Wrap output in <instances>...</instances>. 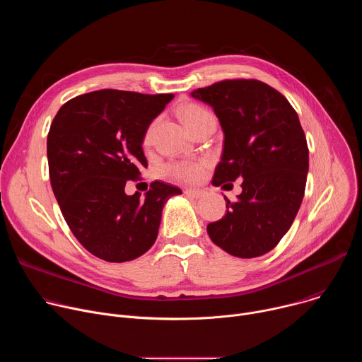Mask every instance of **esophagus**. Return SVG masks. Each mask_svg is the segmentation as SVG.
I'll use <instances>...</instances> for the list:
<instances>
[{
	"mask_svg": "<svg viewBox=\"0 0 362 362\" xmlns=\"http://www.w3.org/2000/svg\"><path fill=\"white\" fill-rule=\"evenodd\" d=\"M185 193H186V196H189V197H192V199H199V197H202V196L204 194V192H203L202 189H194V187L186 189Z\"/></svg>",
	"mask_w": 362,
	"mask_h": 362,
	"instance_id": "34e87169",
	"label": "esophagus"
}]
</instances>
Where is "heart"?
Masks as SVG:
<instances>
[{"label": "heart", "instance_id": "heart-1", "mask_svg": "<svg viewBox=\"0 0 362 362\" xmlns=\"http://www.w3.org/2000/svg\"><path fill=\"white\" fill-rule=\"evenodd\" d=\"M179 116L183 122V124L186 126V129H192L194 124L200 123L203 119L212 116L208 110L197 106V105H187L185 107L180 109ZM154 126L156 123H153L148 126V129L144 133V144H148L151 141V136L154 132ZM204 163L203 162H176V163H170L165 168V175L180 180V182H194L200 177L202 172H203Z\"/></svg>", "mask_w": 362, "mask_h": 362}]
</instances>
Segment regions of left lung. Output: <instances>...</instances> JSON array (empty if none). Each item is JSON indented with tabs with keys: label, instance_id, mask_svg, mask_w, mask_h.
Returning a JSON list of instances; mask_svg holds the SVG:
<instances>
[{
	"label": "left lung",
	"instance_id": "left-lung-1",
	"mask_svg": "<svg viewBox=\"0 0 362 362\" xmlns=\"http://www.w3.org/2000/svg\"><path fill=\"white\" fill-rule=\"evenodd\" d=\"M190 95L214 109L223 130L212 183L243 179L238 200L225 197L228 212L206 228L209 238L238 257L265 255L289 230L305 193L309 159L299 117L257 80H225Z\"/></svg>",
	"mask_w": 362,
	"mask_h": 362
}]
</instances>
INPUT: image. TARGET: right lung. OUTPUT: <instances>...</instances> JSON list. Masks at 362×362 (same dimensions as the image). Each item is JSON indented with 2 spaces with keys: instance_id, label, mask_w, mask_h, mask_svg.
Returning <instances> with one entry per match:
<instances>
[{
  "instance_id": "right-lung-1",
  "label": "right lung",
  "mask_w": 362,
  "mask_h": 362,
  "mask_svg": "<svg viewBox=\"0 0 362 362\" xmlns=\"http://www.w3.org/2000/svg\"><path fill=\"white\" fill-rule=\"evenodd\" d=\"M173 94L97 90L62 106L47 137L51 187L77 240L107 262H127L158 238L165 203L182 194L153 182L144 199L126 194L147 168L144 133Z\"/></svg>"
}]
</instances>
